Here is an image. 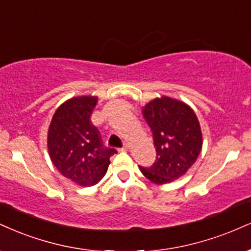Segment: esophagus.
<instances>
[{
	"mask_svg": "<svg viewBox=\"0 0 251 251\" xmlns=\"http://www.w3.org/2000/svg\"><path fill=\"white\" fill-rule=\"evenodd\" d=\"M128 149H129L128 144H124V146L122 147V149H120V151H127Z\"/></svg>",
	"mask_w": 251,
	"mask_h": 251,
	"instance_id": "34e87169",
	"label": "esophagus"
}]
</instances>
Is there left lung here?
<instances>
[{
  "mask_svg": "<svg viewBox=\"0 0 251 251\" xmlns=\"http://www.w3.org/2000/svg\"><path fill=\"white\" fill-rule=\"evenodd\" d=\"M143 114L152 131L156 159L150 167L140 166V171L153 183H170L182 176L200 154V123L188 105L170 97L150 101Z\"/></svg>",
  "mask_w": 251,
  "mask_h": 251,
  "instance_id": "8db88e82",
  "label": "left lung"
}]
</instances>
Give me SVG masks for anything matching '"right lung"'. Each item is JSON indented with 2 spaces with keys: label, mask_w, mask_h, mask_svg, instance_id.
<instances>
[{
  "label": "right lung",
  "mask_w": 251,
  "mask_h": 251,
  "mask_svg": "<svg viewBox=\"0 0 251 251\" xmlns=\"http://www.w3.org/2000/svg\"><path fill=\"white\" fill-rule=\"evenodd\" d=\"M97 97L81 96L63 102L53 114L48 132L51 161L65 177L84 187L96 185L106 174L114 149L102 144L91 123Z\"/></svg>",
  "instance_id": "obj_1"
}]
</instances>
